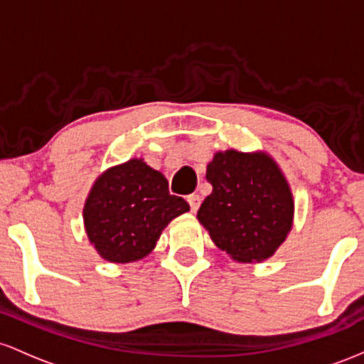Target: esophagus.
<instances>
[{
    "mask_svg": "<svg viewBox=\"0 0 364 364\" xmlns=\"http://www.w3.org/2000/svg\"><path fill=\"white\" fill-rule=\"evenodd\" d=\"M187 201H189V206H191V211H198L199 206H201V196L199 194H191L189 198H187Z\"/></svg>",
    "mask_w": 364,
    "mask_h": 364,
    "instance_id": "obj_1",
    "label": "esophagus"
}]
</instances>
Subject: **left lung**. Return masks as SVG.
I'll list each match as a JSON object with an SVG mask.
<instances>
[{
	"instance_id": "obj_1",
	"label": "left lung",
	"mask_w": 364,
	"mask_h": 364,
	"mask_svg": "<svg viewBox=\"0 0 364 364\" xmlns=\"http://www.w3.org/2000/svg\"><path fill=\"white\" fill-rule=\"evenodd\" d=\"M213 193L198 211L211 240L239 263L270 258L292 228L291 187L267 153L218 151L206 168Z\"/></svg>"
}]
</instances>
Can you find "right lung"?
Masks as SVG:
<instances>
[{"mask_svg": "<svg viewBox=\"0 0 364 364\" xmlns=\"http://www.w3.org/2000/svg\"><path fill=\"white\" fill-rule=\"evenodd\" d=\"M186 211L189 204L168 193L165 175L132 158L96 178L84 204V227L101 258L130 263L148 256L163 228Z\"/></svg>", "mask_w": 364, "mask_h": 364, "instance_id": "add662e5", "label": "right lung"}]
</instances>
